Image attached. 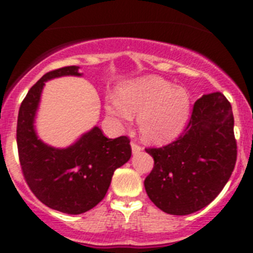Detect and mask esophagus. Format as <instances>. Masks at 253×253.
Listing matches in <instances>:
<instances>
[{
	"label": "esophagus",
	"mask_w": 253,
	"mask_h": 253,
	"mask_svg": "<svg viewBox=\"0 0 253 253\" xmlns=\"http://www.w3.org/2000/svg\"><path fill=\"white\" fill-rule=\"evenodd\" d=\"M140 151H142V147L139 144H137L135 142H131V152H133V154L139 153Z\"/></svg>",
	"instance_id": "34e87169"
}]
</instances>
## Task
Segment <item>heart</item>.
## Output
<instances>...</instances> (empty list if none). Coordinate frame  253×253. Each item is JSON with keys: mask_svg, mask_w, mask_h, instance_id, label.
<instances>
[{"mask_svg": "<svg viewBox=\"0 0 253 253\" xmlns=\"http://www.w3.org/2000/svg\"><path fill=\"white\" fill-rule=\"evenodd\" d=\"M191 107V97L182 87L157 76H147L125 84L119 99L106 101V113L120 122L138 116L140 134L151 143L173 139L186 124Z\"/></svg>", "mask_w": 253, "mask_h": 253, "instance_id": "heart-1", "label": "heart"}]
</instances>
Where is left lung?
<instances>
[{"mask_svg": "<svg viewBox=\"0 0 253 253\" xmlns=\"http://www.w3.org/2000/svg\"><path fill=\"white\" fill-rule=\"evenodd\" d=\"M232 106L220 92L196 100L184 133L161 148L144 180L153 204L172 215H187L213 202L231 177L237 160Z\"/></svg>", "mask_w": 253, "mask_h": 253, "instance_id": "obj_1", "label": "left lung"}]
</instances>
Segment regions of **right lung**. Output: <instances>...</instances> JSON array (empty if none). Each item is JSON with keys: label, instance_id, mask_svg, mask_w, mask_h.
Instances as JSON below:
<instances>
[{"label": "right lung", "instance_id": "add662e5", "mask_svg": "<svg viewBox=\"0 0 253 253\" xmlns=\"http://www.w3.org/2000/svg\"><path fill=\"white\" fill-rule=\"evenodd\" d=\"M77 66L45 73L29 90L17 118L16 140L22 175L40 202L66 214H82L99 204L116 169L131 156L128 137L109 139L93 126L72 146L54 148L38 138L34 128L40 96L46 81L81 76Z\"/></svg>", "mask_w": 253, "mask_h": 253}]
</instances>
